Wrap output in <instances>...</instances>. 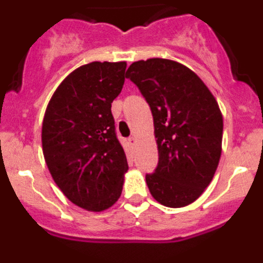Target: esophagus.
Instances as JSON below:
<instances>
[{
  "mask_svg": "<svg viewBox=\"0 0 263 263\" xmlns=\"http://www.w3.org/2000/svg\"><path fill=\"white\" fill-rule=\"evenodd\" d=\"M129 142H130V145H137V138L136 137H130L129 138Z\"/></svg>",
  "mask_w": 263,
  "mask_h": 263,
  "instance_id": "34e87169",
  "label": "esophagus"
}]
</instances>
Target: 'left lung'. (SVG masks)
<instances>
[{
	"label": "left lung",
	"instance_id": "1",
	"mask_svg": "<svg viewBox=\"0 0 263 263\" xmlns=\"http://www.w3.org/2000/svg\"><path fill=\"white\" fill-rule=\"evenodd\" d=\"M126 78L150 105L158 146L155 173L146 183L170 208L194 203L212 182L221 157L222 115L215 96L194 71L175 60L134 62Z\"/></svg>",
	"mask_w": 263,
	"mask_h": 263
}]
</instances>
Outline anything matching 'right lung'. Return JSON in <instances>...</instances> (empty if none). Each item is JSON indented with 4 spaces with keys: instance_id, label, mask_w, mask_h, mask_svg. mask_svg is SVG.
<instances>
[{
    "instance_id": "right-lung-1",
    "label": "right lung",
    "mask_w": 263,
    "mask_h": 263,
    "mask_svg": "<svg viewBox=\"0 0 263 263\" xmlns=\"http://www.w3.org/2000/svg\"><path fill=\"white\" fill-rule=\"evenodd\" d=\"M125 69L126 62L79 67L53 92L43 118L42 147L53 182L90 212L108 210L120 199L129 170L111 116Z\"/></svg>"
}]
</instances>
